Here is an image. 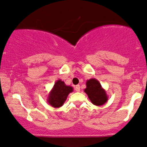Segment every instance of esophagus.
Instances as JSON below:
<instances>
[{
  "instance_id": "34e87169",
  "label": "esophagus",
  "mask_w": 147,
  "mask_h": 147,
  "mask_svg": "<svg viewBox=\"0 0 147 147\" xmlns=\"http://www.w3.org/2000/svg\"><path fill=\"white\" fill-rule=\"evenodd\" d=\"M75 90L76 92H80V85H76L75 87Z\"/></svg>"
}]
</instances>
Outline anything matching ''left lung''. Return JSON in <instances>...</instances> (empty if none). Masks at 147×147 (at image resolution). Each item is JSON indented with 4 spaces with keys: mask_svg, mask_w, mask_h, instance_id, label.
<instances>
[{
    "mask_svg": "<svg viewBox=\"0 0 147 147\" xmlns=\"http://www.w3.org/2000/svg\"><path fill=\"white\" fill-rule=\"evenodd\" d=\"M93 105L102 106L107 102L109 97L105 89L96 79L92 78L86 81V88L84 90Z\"/></svg>",
    "mask_w": 147,
    "mask_h": 147,
    "instance_id": "obj_1",
    "label": "left lung"
}]
</instances>
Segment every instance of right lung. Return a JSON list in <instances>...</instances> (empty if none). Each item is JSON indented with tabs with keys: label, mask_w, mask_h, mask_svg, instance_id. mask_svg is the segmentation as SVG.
I'll return each mask as SVG.
<instances>
[{
	"label": "right lung",
	"mask_w": 147,
	"mask_h": 147,
	"mask_svg": "<svg viewBox=\"0 0 147 147\" xmlns=\"http://www.w3.org/2000/svg\"><path fill=\"white\" fill-rule=\"evenodd\" d=\"M73 92V87L66 85L61 79L57 80L50 91L47 97V102L54 108H60L64 105L68 94Z\"/></svg>",
	"instance_id": "add662e5"
}]
</instances>
